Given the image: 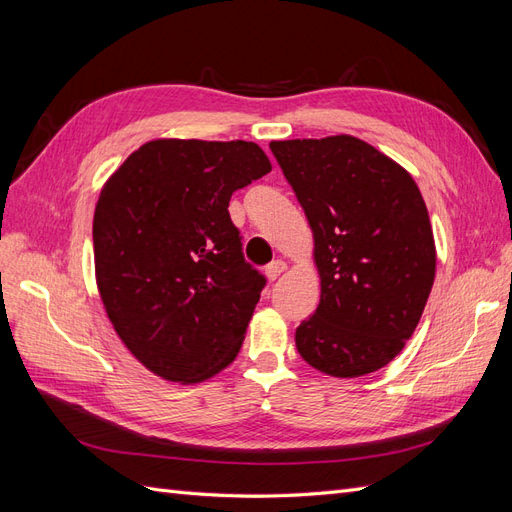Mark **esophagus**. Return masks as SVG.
Returning <instances> with one entry per match:
<instances>
[{
    "label": "esophagus",
    "mask_w": 512,
    "mask_h": 512,
    "mask_svg": "<svg viewBox=\"0 0 512 512\" xmlns=\"http://www.w3.org/2000/svg\"><path fill=\"white\" fill-rule=\"evenodd\" d=\"M286 269H288V265H286L284 260H273L271 265L265 269V273H267V277H269L271 282H275L277 277H280V275H282Z\"/></svg>",
    "instance_id": "obj_1"
}]
</instances>
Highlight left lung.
Listing matches in <instances>:
<instances>
[{
    "label": "left lung",
    "instance_id": "left-lung-1",
    "mask_svg": "<svg viewBox=\"0 0 512 512\" xmlns=\"http://www.w3.org/2000/svg\"><path fill=\"white\" fill-rule=\"evenodd\" d=\"M269 147L312 228L320 275L297 350L327 376L378 371L404 350L436 277L421 190L404 166L350 134Z\"/></svg>",
    "mask_w": 512,
    "mask_h": 512
}]
</instances>
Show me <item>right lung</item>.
I'll return each mask as SVG.
<instances>
[{"label":"right lung","instance_id":"obj_1","mask_svg":"<svg viewBox=\"0 0 512 512\" xmlns=\"http://www.w3.org/2000/svg\"><path fill=\"white\" fill-rule=\"evenodd\" d=\"M269 170L256 143L158 138L104 183L94 213L100 299L151 374L196 384L235 361L267 280L245 262L228 203Z\"/></svg>","mask_w":512,"mask_h":512}]
</instances>
